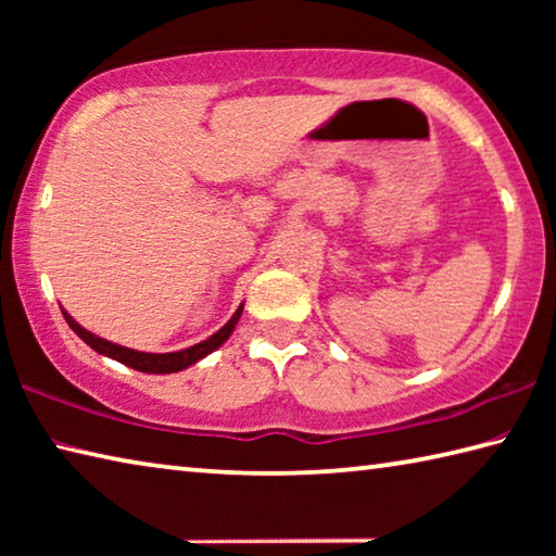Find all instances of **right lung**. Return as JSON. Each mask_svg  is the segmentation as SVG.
Here are the masks:
<instances>
[{"instance_id": "obj_1", "label": "right lung", "mask_w": 556, "mask_h": 556, "mask_svg": "<svg viewBox=\"0 0 556 556\" xmlns=\"http://www.w3.org/2000/svg\"><path fill=\"white\" fill-rule=\"evenodd\" d=\"M240 316H242V304H240L238 312L232 314L230 321L220 328V331H215L211 338H205V341L195 343L191 348H184V351H176V353H142V351H131V348H125V345L110 343V341H105V338L86 331V328H83L80 324H75V318L71 314L63 312L65 321H68L73 331L78 333L83 341H86L92 348V351H98L100 355H108V357H112V361L127 365V368H135L139 372H152V375L178 372V370H186L188 365L199 363L201 357L213 353L215 348H220L225 341H228L230 333L235 331V324L240 321Z\"/></svg>"}]
</instances>
